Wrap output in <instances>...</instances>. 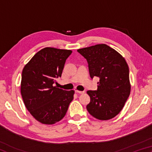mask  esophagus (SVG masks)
<instances>
[{"label":"esophagus","mask_w":152,"mask_h":152,"mask_svg":"<svg viewBox=\"0 0 152 152\" xmlns=\"http://www.w3.org/2000/svg\"><path fill=\"white\" fill-rule=\"evenodd\" d=\"M76 93H78V94H84V91H78V90H76Z\"/></svg>","instance_id":"34e87169"}]
</instances>
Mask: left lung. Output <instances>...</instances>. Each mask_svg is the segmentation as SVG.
I'll list each match as a JSON object with an SVG mask.
<instances>
[{
	"instance_id": "obj_1",
	"label": "left lung",
	"mask_w": 152,
	"mask_h": 152,
	"mask_svg": "<svg viewBox=\"0 0 152 152\" xmlns=\"http://www.w3.org/2000/svg\"><path fill=\"white\" fill-rule=\"evenodd\" d=\"M86 59L91 78H100L97 91H88V113L97 119H113L121 112L131 92L129 70L125 58L106 44L78 50Z\"/></svg>"
}]
</instances>
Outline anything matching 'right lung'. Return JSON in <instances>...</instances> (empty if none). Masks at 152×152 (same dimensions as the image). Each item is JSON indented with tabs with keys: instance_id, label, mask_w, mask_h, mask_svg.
Returning <instances> with one entry per match:
<instances>
[{
	"instance_id": "add662e5",
	"label": "right lung",
	"mask_w": 152,
	"mask_h": 152,
	"mask_svg": "<svg viewBox=\"0 0 152 152\" xmlns=\"http://www.w3.org/2000/svg\"><path fill=\"white\" fill-rule=\"evenodd\" d=\"M72 52L45 48L35 53L23 70L20 93L24 104L43 124L52 125L62 119L74 99L73 90L64 91L53 86Z\"/></svg>"
}]
</instances>
